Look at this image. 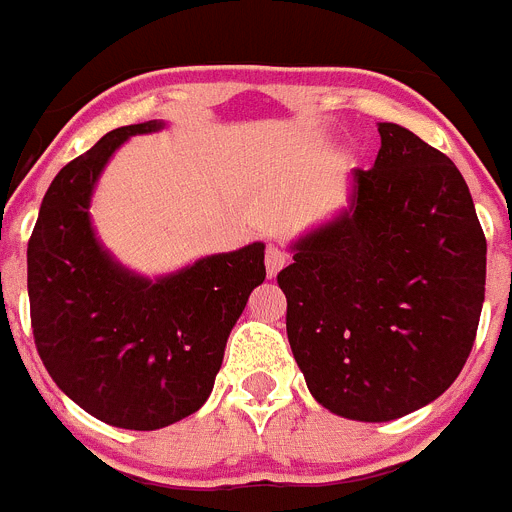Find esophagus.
I'll return each instance as SVG.
<instances>
[{
    "mask_svg": "<svg viewBox=\"0 0 512 512\" xmlns=\"http://www.w3.org/2000/svg\"><path fill=\"white\" fill-rule=\"evenodd\" d=\"M287 253L279 251V248H266V274L269 277H277L279 271L287 266Z\"/></svg>",
    "mask_w": 512,
    "mask_h": 512,
    "instance_id": "1",
    "label": "esophagus"
}]
</instances>
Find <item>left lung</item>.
<instances>
[{
    "instance_id": "obj_1",
    "label": "left lung",
    "mask_w": 512,
    "mask_h": 512,
    "mask_svg": "<svg viewBox=\"0 0 512 512\" xmlns=\"http://www.w3.org/2000/svg\"><path fill=\"white\" fill-rule=\"evenodd\" d=\"M377 161L348 202L289 243L287 338L307 390L348 420L387 423L459 377L485 302L487 241L449 156L379 122Z\"/></svg>"
}]
</instances>
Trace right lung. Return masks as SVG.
Here are the masks:
<instances>
[{
  "mask_svg": "<svg viewBox=\"0 0 512 512\" xmlns=\"http://www.w3.org/2000/svg\"><path fill=\"white\" fill-rule=\"evenodd\" d=\"M164 120L125 125L63 166L27 243V295L38 354L66 397L97 420L156 431L207 402L230 330L266 279L264 243L210 253L146 277L99 241L94 189L133 135Z\"/></svg>",
  "mask_w": 512,
  "mask_h": 512,
  "instance_id": "obj_1",
  "label": "right lung"
}]
</instances>
